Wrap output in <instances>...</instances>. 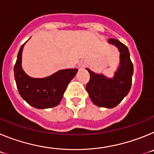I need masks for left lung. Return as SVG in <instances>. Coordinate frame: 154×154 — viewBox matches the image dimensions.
Returning <instances> with one entry per match:
<instances>
[{
    "mask_svg": "<svg viewBox=\"0 0 154 154\" xmlns=\"http://www.w3.org/2000/svg\"><path fill=\"white\" fill-rule=\"evenodd\" d=\"M108 43L116 46L119 51V65L112 78L98 74L86 69L90 79L86 85L91 100L99 107L112 109L116 107L127 96L131 88L133 65L129 49L117 39L109 38Z\"/></svg>",
    "mask_w": 154,
    "mask_h": 154,
    "instance_id": "obj_1",
    "label": "left lung"
}]
</instances>
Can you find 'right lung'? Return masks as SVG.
<instances>
[{
	"mask_svg": "<svg viewBox=\"0 0 154 154\" xmlns=\"http://www.w3.org/2000/svg\"><path fill=\"white\" fill-rule=\"evenodd\" d=\"M25 43L19 50L14 67L19 94L24 101L36 109H43L56 106L60 103L65 89L78 69H62L45 78H32L24 72L21 66L22 51Z\"/></svg>",
	"mask_w": 154,
	"mask_h": 154,
	"instance_id": "1",
	"label": "right lung"
}]
</instances>
